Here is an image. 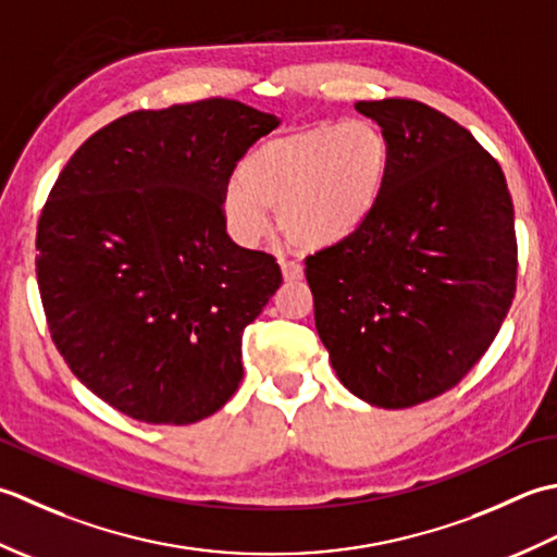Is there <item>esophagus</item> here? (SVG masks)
<instances>
[{
  "label": "esophagus",
  "instance_id": "obj_1",
  "mask_svg": "<svg viewBox=\"0 0 557 557\" xmlns=\"http://www.w3.org/2000/svg\"><path fill=\"white\" fill-rule=\"evenodd\" d=\"M281 274L286 281L302 278V264L293 262V259H281Z\"/></svg>",
  "mask_w": 557,
  "mask_h": 557
}]
</instances>
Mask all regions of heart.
<instances>
[{
  "mask_svg": "<svg viewBox=\"0 0 557 557\" xmlns=\"http://www.w3.org/2000/svg\"><path fill=\"white\" fill-rule=\"evenodd\" d=\"M389 139L370 120L312 124L249 153L223 195V219L240 243L269 231L278 213L295 247L320 249L356 235L377 209L389 175Z\"/></svg>",
  "mask_w": 557,
  "mask_h": 557,
  "instance_id": "obj_1",
  "label": "heart"
}]
</instances>
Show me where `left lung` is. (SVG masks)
Masks as SVG:
<instances>
[{
    "instance_id": "8db88e82",
    "label": "left lung",
    "mask_w": 557,
    "mask_h": 557,
    "mask_svg": "<svg viewBox=\"0 0 557 557\" xmlns=\"http://www.w3.org/2000/svg\"><path fill=\"white\" fill-rule=\"evenodd\" d=\"M389 139L377 209L305 259L314 324L348 392L408 408L459 384L517 290L515 207L500 163L418 100H360Z\"/></svg>"
}]
</instances>
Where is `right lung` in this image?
Here are the masks:
<instances>
[{
    "instance_id": "add662e5",
    "label": "right lung",
    "mask_w": 557,
    "mask_h": 557,
    "mask_svg": "<svg viewBox=\"0 0 557 557\" xmlns=\"http://www.w3.org/2000/svg\"><path fill=\"white\" fill-rule=\"evenodd\" d=\"M278 117L228 98L136 110L86 139L38 221L50 336L120 413L189 425L243 380V332L281 286L276 259L225 233L223 195Z\"/></svg>"
}]
</instances>
